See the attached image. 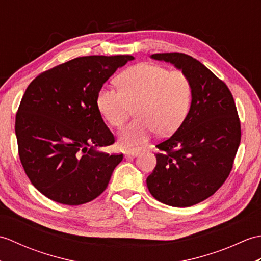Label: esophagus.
Returning a JSON list of instances; mask_svg holds the SVG:
<instances>
[{
  "label": "esophagus",
  "instance_id": "obj_1",
  "mask_svg": "<svg viewBox=\"0 0 261 261\" xmlns=\"http://www.w3.org/2000/svg\"><path fill=\"white\" fill-rule=\"evenodd\" d=\"M140 153V150H138V149H132V150H129V151H126L125 153H124V156H125V158H129V157H137L138 154Z\"/></svg>",
  "mask_w": 261,
  "mask_h": 261
}]
</instances>
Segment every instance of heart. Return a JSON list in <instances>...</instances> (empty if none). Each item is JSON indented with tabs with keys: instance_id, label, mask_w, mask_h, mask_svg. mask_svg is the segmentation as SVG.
I'll return each mask as SVG.
<instances>
[{
	"instance_id": "heart-1",
	"label": "heart",
	"mask_w": 261,
	"mask_h": 261,
	"mask_svg": "<svg viewBox=\"0 0 261 261\" xmlns=\"http://www.w3.org/2000/svg\"><path fill=\"white\" fill-rule=\"evenodd\" d=\"M120 88L105 84L96 94V107L114 127H121L135 108L137 119L121 131L119 141L130 148L148 141L153 134L169 136L186 118L192 99L188 77L179 69L141 63L122 73Z\"/></svg>"
}]
</instances>
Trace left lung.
Masks as SVG:
<instances>
[{"label": "left lung", "mask_w": 261, "mask_h": 261, "mask_svg": "<svg viewBox=\"0 0 261 261\" xmlns=\"http://www.w3.org/2000/svg\"><path fill=\"white\" fill-rule=\"evenodd\" d=\"M151 58L184 71L192 103L175 134L156 146L162 152L156 154L147 186L159 202L192 206L213 195L228 178L241 140L240 120L228 86L198 60L181 53Z\"/></svg>", "instance_id": "1"}]
</instances>
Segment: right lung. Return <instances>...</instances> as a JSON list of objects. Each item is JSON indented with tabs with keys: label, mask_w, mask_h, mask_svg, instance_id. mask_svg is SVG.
Instances as JSON below:
<instances>
[{
	"label": "right lung",
	"mask_w": 261,
	"mask_h": 261,
	"mask_svg": "<svg viewBox=\"0 0 261 261\" xmlns=\"http://www.w3.org/2000/svg\"><path fill=\"white\" fill-rule=\"evenodd\" d=\"M134 56H85L43 71L24 92L15 116L19 156L37 190L53 201L81 205L105 191L123 154L99 148L114 136L96 94Z\"/></svg>",
	"instance_id": "right-lung-1"
}]
</instances>
